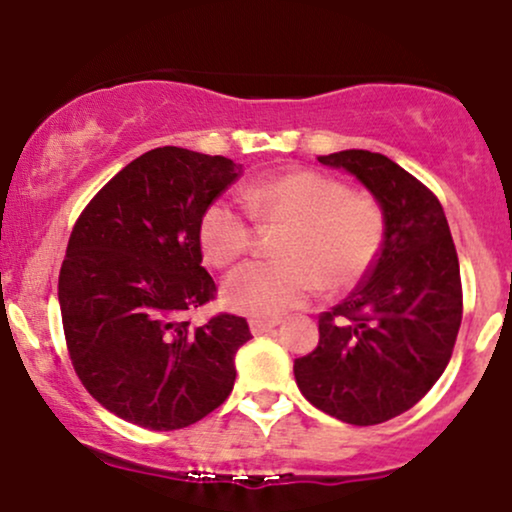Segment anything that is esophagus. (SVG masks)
<instances>
[{
    "mask_svg": "<svg viewBox=\"0 0 512 512\" xmlns=\"http://www.w3.org/2000/svg\"><path fill=\"white\" fill-rule=\"evenodd\" d=\"M276 326H278V321H250V331H252V335L271 333Z\"/></svg>",
    "mask_w": 512,
    "mask_h": 512,
    "instance_id": "esophagus-1",
    "label": "esophagus"
}]
</instances>
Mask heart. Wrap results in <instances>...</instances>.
Instances as JSON below:
<instances>
[{"instance_id":"obj_1","label":"heart","mask_w":512,"mask_h":512,"mask_svg":"<svg viewBox=\"0 0 512 512\" xmlns=\"http://www.w3.org/2000/svg\"><path fill=\"white\" fill-rule=\"evenodd\" d=\"M260 224H283L274 262H252L224 283L234 312L274 319L300 307L319 290H349L371 274L385 245V210L352 193L340 179L316 170H290L250 181L241 191ZM205 260L229 267L248 252L252 226L226 198L212 200L198 222Z\"/></svg>"}]
</instances>
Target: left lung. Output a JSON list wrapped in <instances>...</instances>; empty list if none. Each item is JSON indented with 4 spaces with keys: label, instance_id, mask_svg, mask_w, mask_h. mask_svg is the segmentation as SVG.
Masks as SVG:
<instances>
[{
    "label": "left lung",
    "instance_id": "1",
    "mask_svg": "<svg viewBox=\"0 0 512 512\" xmlns=\"http://www.w3.org/2000/svg\"><path fill=\"white\" fill-rule=\"evenodd\" d=\"M354 174L385 210V245L354 293L319 316V345L295 359L300 392L349 425H378L428 394L454 352L461 269L435 193L383 153L319 155Z\"/></svg>",
    "mask_w": 512,
    "mask_h": 512
}]
</instances>
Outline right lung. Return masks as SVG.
<instances>
[{"mask_svg": "<svg viewBox=\"0 0 512 512\" xmlns=\"http://www.w3.org/2000/svg\"><path fill=\"white\" fill-rule=\"evenodd\" d=\"M243 167L224 155L153 148L115 174L77 217L58 274L63 333L77 378L103 409L148 430H179L222 406L243 316L191 326L215 300L198 222Z\"/></svg>", "mask_w": 512, "mask_h": 512, "instance_id": "right-lung-1", "label": "right lung"}]
</instances>
